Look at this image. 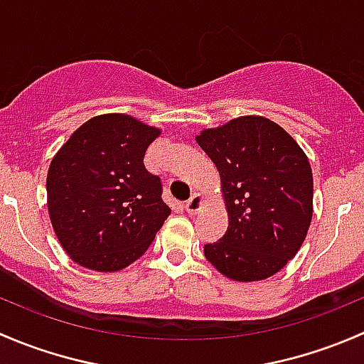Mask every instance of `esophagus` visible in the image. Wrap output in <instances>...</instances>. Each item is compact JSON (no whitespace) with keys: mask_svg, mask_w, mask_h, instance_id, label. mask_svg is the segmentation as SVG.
Segmentation results:
<instances>
[{"mask_svg":"<svg viewBox=\"0 0 364 364\" xmlns=\"http://www.w3.org/2000/svg\"><path fill=\"white\" fill-rule=\"evenodd\" d=\"M203 204H204L203 196H200V193H193V196L183 204V208H185V211L188 213V215H196V213L203 208Z\"/></svg>","mask_w":364,"mask_h":364,"instance_id":"obj_1","label":"esophagus"}]
</instances>
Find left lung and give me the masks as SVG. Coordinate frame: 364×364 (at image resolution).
<instances>
[{"label":"left lung","instance_id":"8db88e82","mask_svg":"<svg viewBox=\"0 0 364 364\" xmlns=\"http://www.w3.org/2000/svg\"><path fill=\"white\" fill-rule=\"evenodd\" d=\"M222 178L229 227L204 255L236 282L278 273L303 245L314 211L310 161L282 127L243 116L197 135Z\"/></svg>","mask_w":364,"mask_h":364}]
</instances>
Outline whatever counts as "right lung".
I'll return each instance as SVG.
<instances>
[{
	"mask_svg": "<svg viewBox=\"0 0 364 364\" xmlns=\"http://www.w3.org/2000/svg\"><path fill=\"white\" fill-rule=\"evenodd\" d=\"M159 134L127 114H102L77 128L50 161L49 216L73 262L111 273L153 243L171 215L160 178L142 161Z\"/></svg>",
	"mask_w": 364,
	"mask_h": 364,
	"instance_id": "1",
	"label": "right lung"
}]
</instances>
